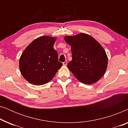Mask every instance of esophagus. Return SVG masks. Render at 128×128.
I'll return each instance as SVG.
<instances>
[{
  "mask_svg": "<svg viewBox=\"0 0 128 128\" xmlns=\"http://www.w3.org/2000/svg\"><path fill=\"white\" fill-rule=\"evenodd\" d=\"M63 64H64V66H66V64H67V60H66V61H64V62H63Z\"/></svg>",
  "mask_w": 128,
  "mask_h": 128,
  "instance_id": "esophagus-1",
  "label": "esophagus"
}]
</instances>
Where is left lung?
I'll return each instance as SVG.
<instances>
[{
    "mask_svg": "<svg viewBox=\"0 0 128 128\" xmlns=\"http://www.w3.org/2000/svg\"><path fill=\"white\" fill-rule=\"evenodd\" d=\"M64 39L71 46L72 60L68 68L75 78L86 84L98 81L108 65L107 55L100 44L84 33L65 36Z\"/></svg>",
    "mask_w": 128,
    "mask_h": 128,
    "instance_id": "obj_1",
    "label": "left lung"
}]
</instances>
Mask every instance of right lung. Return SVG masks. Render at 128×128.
Listing matches in <instances>:
<instances>
[{
	"label": "right lung",
	"mask_w": 128,
	"mask_h": 128,
	"mask_svg": "<svg viewBox=\"0 0 128 128\" xmlns=\"http://www.w3.org/2000/svg\"><path fill=\"white\" fill-rule=\"evenodd\" d=\"M56 38L42 36L28 45L19 60L20 72L26 80L34 85L50 82L62 64L58 62V55L54 45Z\"/></svg>",
	"instance_id": "1"
}]
</instances>
